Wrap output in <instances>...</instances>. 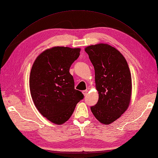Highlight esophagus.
Instances as JSON below:
<instances>
[{
  "label": "esophagus",
  "mask_w": 158,
  "mask_h": 158,
  "mask_svg": "<svg viewBox=\"0 0 158 158\" xmlns=\"http://www.w3.org/2000/svg\"><path fill=\"white\" fill-rule=\"evenodd\" d=\"M87 93H88V90H85L83 91V94L84 95H86L87 94Z\"/></svg>",
  "instance_id": "esophagus-1"
}]
</instances>
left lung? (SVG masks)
I'll list each match as a JSON object with an SVG mask.
<instances>
[{
    "label": "left lung",
    "instance_id": "1",
    "mask_svg": "<svg viewBox=\"0 0 158 158\" xmlns=\"http://www.w3.org/2000/svg\"><path fill=\"white\" fill-rule=\"evenodd\" d=\"M95 70L99 100L90 107L99 121L109 125L128 108L132 93V79L127 62L115 48L106 44L85 49Z\"/></svg>",
    "mask_w": 158,
    "mask_h": 158
}]
</instances>
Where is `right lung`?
<instances>
[{
    "label": "right lung",
    "instance_id": "right-lung-1",
    "mask_svg": "<svg viewBox=\"0 0 158 158\" xmlns=\"http://www.w3.org/2000/svg\"><path fill=\"white\" fill-rule=\"evenodd\" d=\"M80 48L53 47L40 53L30 77L32 99L39 112L57 125L70 119L75 106L84 98L74 88L70 68L80 55Z\"/></svg>",
    "mask_w": 158,
    "mask_h": 158
}]
</instances>
